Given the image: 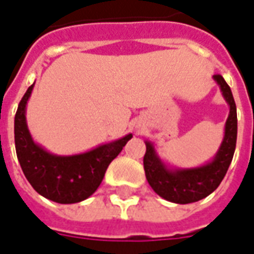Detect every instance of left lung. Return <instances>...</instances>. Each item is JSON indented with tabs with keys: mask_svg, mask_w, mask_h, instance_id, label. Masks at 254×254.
<instances>
[{
	"mask_svg": "<svg viewBox=\"0 0 254 254\" xmlns=\"http://www.w3.org/2000/svg\"><path fill=\"white\" fill-rule=\"evenodd\" d=\"M220 91L229 106L224 137L215 156L198 167L179 168L168 166L156 152L152 141L145 140L143 159L147 182L156 193L175 204H190L207 197L223 182L231 166L237 140V111L231 87L221 75H213Z\"/></svg>",
	"mask_w": 254,
	"mask_h": 254,
	"instance_id": "obj_1",
	"label": "left lung"
}]
</instances>
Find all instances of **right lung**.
Masks as SVG:
<instances>
[{
    "instance_id": "obj_1",
    "label": "right lung",
    "mask_w": 254,
    "mask_h": 254,
    "mask_svg": "<svg viewBox=\"0 0 254 254\" xmlns=\"http://www.w3.org/2000/svg\"><path fill=\"white\" fill-rule=\"evenodd\" d=\"M34 83L21 99L14 118L17 158L27 182L41 196L60 204H74L90 197L100 186L106 170L132 133L74 155L53 154L33 139L26 122V106Z\"/></svg>"
}]
</instances>
